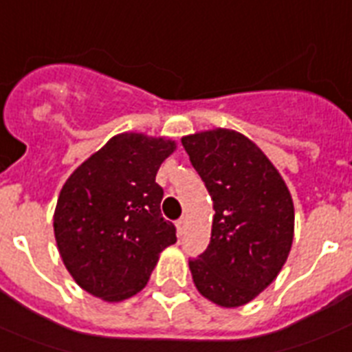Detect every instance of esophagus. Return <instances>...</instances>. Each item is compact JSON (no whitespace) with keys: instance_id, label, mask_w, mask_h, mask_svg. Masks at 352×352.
Here are the masks:
<instances>
[{"instance_id":"1","label":"esophagus","mask_w":352,"mask_h":352,"mask_svg":"<svg viewBox=\"0 0 352 352\" xmlns=\"http://www.w3.org/2000/svg\"><path fill=\"white\" fill-rule=\"evenodd\" d=\"M185 226H187V217H179L178 221H176V228H178L179 235L185 232Z\"/></svg>"}]
</instances>
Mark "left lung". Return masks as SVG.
Returning a JSON list of instances; mask_svg holds the SVG:
<instances>
[{"instance_id":"1","label":"left lung","mask_w":352,"mask_h":352,"mask_svg":"<svg viewBox=\"0 0 352 352\" xmlns=\"http://www.w3.org/2000/svg\"><path fill=\"white\" fill-rule=\"evenodd\" d=\"M214 201L210 245L188 261L194 286L221 307L254 300L277 278L293 245L295 208L286 182L257 144L234 129L182 138Z\"/></svg>"}]
</instances>
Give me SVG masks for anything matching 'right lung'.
<instances>
[{"label":"right lung","instance_id":"1","mask_svg":"<svg viewBox=\"0 0 352 352\" xmlns=\"http://www.w3.org/2000/svg\"><path fill=\"white\" fill-rule=\"evenodd\" d=\"M176 142L120 133L84 160L60 188L54 234L60 259L84 292L122 302L142 292L176 228L160 210L156 173Z\"/></svg>","mask_w":352,"mask_h":352}]
</instances>
